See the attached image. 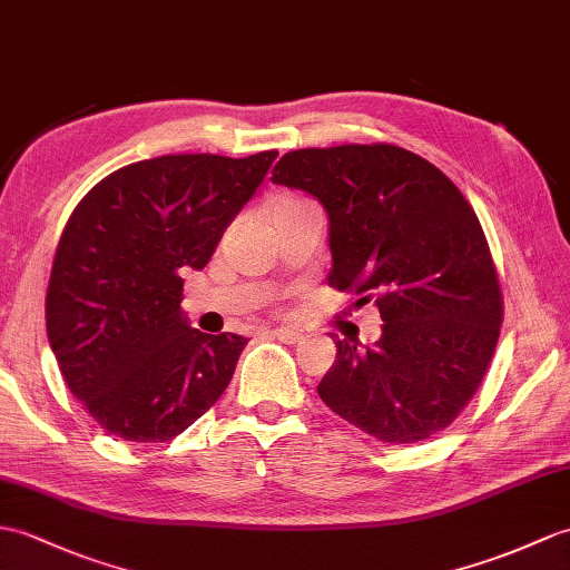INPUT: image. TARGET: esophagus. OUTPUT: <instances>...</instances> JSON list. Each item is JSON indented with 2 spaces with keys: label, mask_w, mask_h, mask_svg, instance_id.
<instances>
[{
  "label": "esophagus",
  "mask_w": 570,
  "mask_h": 570,
  "mask_svg": "<svg viewBox=\"0 0 570 570\" xmlns=\"http://www.w3.org/2000/svg\"><path fill=\"white\" fill-rule=\"evenodd\" d=\"M272 335L279 342H284V345H296V342L301 340L298 330H291V327H274Z\"/></svg>",
  "instance_id": "34e87169"
}]
</instances>
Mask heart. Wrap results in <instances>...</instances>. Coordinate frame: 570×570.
Wrapping results in <instances>:
<instances>
[{
  "label": "heart",
  "mask_w": 570,
  "mask_h": 570,
  "mask_svg": "<svg viewBox=\"0 0 570 570\" xmlns=\"http://www.w3.org/2000/svg\"><path fill=\"white\" fill-rule=\"evenodd\" d=\"M294 204H301L298 198H282V202L276 204V208H286V206H294Z\"/></svg>",
  "instance_id": "b5f03b06"
}]
</instances>
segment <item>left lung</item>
Masks as SVG:
<instances>
[{
	"label": "left lung",
	"mask_w": 570,
	"mask_h": 570,
	"mask_svg": "<svg viewBox=\"0 0 570 570\" xmlns=\"http://www.w3.org/2000/svg\"><path fill=\"white\" fill-rule=\"evenodd\" d=\"M274 184L303 189L330 218L327 284L376 298L381 337L360 350L335 340L337 360L317 395L389 444L452 425L479 391L502 323V291L488 240L456 184L399 145H337L286 153Z\"/></svg>",
	"instance_id": "left-lung-1"
}]
</instances>
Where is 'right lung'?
<instances>
[{"mask_svg": "<svg viewBox=\"0 0 570 570\" xmlns=\"http://www.w3.org/2000/svg\"><path fill=\"white\" fill-rule=\"evenodd\" d=\"M276 150L163 155L104 177L52 259L46 327L65 383L126 442H169L228 389L247 337L187 323L181 274L204 269Z\"/></svg>", "mask_w": 570, "mask_h": 570, "instance_id": "obj_1", "label": "right lung"}]
</instances>
